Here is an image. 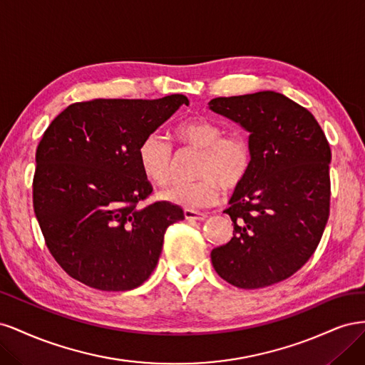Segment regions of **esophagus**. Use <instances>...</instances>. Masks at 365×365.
<instances>
[{"instance_id":"esophagus-1","label":"esophagus","mask_w":365,"mask_h":365,"mask_svg":"<svg viewBox=\"0 0 365 365\" xmlns=\"http://www.w3.org/2000/svg\"><path fill=\"white\" fill-rule=\"evenodd\" d=\"M184 216L187 220H205L208 217L205 213L193 212V210H184Z\"/></svg>"}]
</instances>
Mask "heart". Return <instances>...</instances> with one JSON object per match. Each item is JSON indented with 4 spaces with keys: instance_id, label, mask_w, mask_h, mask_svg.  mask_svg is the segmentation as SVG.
<instances>
[{
    "instance_id": "obj_1",
    "label": "heart",
    "mask_w": 365,
    "mask_h": 365,
    "mask_svg": "<svg viewBox=\"0 0 365 365\" xmlns=\"http://www.w3.org/2000/svg\"><path fill=\"white\" fill-rule=\"evenodd\" d=\"M175 137L182 146L201 150L197 158L196 181L176 182L161 192L164 201L185 210L212 207L219 200L220 185L227 190L244 182L251 169L252 152L244 135H224L215 121L196 117L176 126ZM140 168L148 178L160 185L169 182L173 173V148L160 134H149L138 148Z\"/></svg>"
}]
</instances>
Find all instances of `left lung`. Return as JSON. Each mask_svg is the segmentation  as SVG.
<instances>
[{
  "label": "left lung",
  "instance_id": "left-lung-1",
  "mask_svg": "<svg viewBox=\"0 0 365 365\" xmlns=\"http://www.w3.org/2000/svg\"><path fill=\"white\" fill-rule=\"evenodd\" d=\"M208 106L250 132L252 152L225 210L233 237L212 251L213 268L242 289L279 283L311 259L327 224V138L306 108L280 93L217 97Z\"/></svg>",
  "mask_w": 365,
  "mask_h": 365
}]
</instances>
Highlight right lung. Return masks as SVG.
Here are the masks:
<instances>
[{
	"label": "right lung",
	"mask_w": 365,
	"mask_h": 365,
	"mask_svg": "<svg viewBox=\"0 0 365 365\" xmlns=\"http://www.w3.org/2000/svg\"><path fill=\"white\" fill-rule=\"evenodd\" d=\"M182 94L157 101L94 98L54 118L36 149L33 208L47 248L73 279L101 291H129L155 269L169 225L182 208L152 193L140 143L169 120Z\"/></svg>",
	"instance_id": "add662e5"
}]
</instances>
